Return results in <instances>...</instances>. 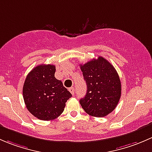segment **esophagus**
I'll list each match as a JSON object with an SVG mask.
<instances>
[{
	"label": "esophagus",
	"mask_w": 152,
	"mask_h": 152,
	"mask_svg": "<svg viewBox=\"0 0 152 152\" xmlns=\"http://www.w3.org/2000/svg\"><path fill=\"white\" fill-rule=\"evenodd\" d=\"M69 92H70V93H71L72 95L75 94V88H73V87L69 88Z\"/></svg>",
	"instance_id": "1"
}]
</instances>
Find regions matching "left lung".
<instances>
[{
    "label": "left lung",
    "instance_id": "left-lung-1",
    "mask_svg": "<svg viewBox=\"0 0 152 152\" xmlns=\"http://www.w3.org/2000/svg\"><path fill=\"white\" fill-rule=\"evenodd\" d=\"M80 66L87 85L85 97L80 99L83 109L92 116H106L121 97V84L116 70L102 56Z\"/></svg>",
    "mask_w": 152,
    "mask_h": 152
}]
</instances>
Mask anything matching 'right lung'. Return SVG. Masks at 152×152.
Listing matches in <instances>:
<instances>
[{
	"label": "right lung",
	"instance_id": "add662e5",
	"mask_svg": "<svg viewBox=\"0 0 152 152\" xmlns=\"http://www.w3.org/2000/svg\"><path fill=\"white\" fill-rule=\"evenodd\" d=\"M55 72L54 65H39L28 73L23 85L26 107L36 118L43 121L58 118L72 97L61 81L55 77Z\"/></svg>",
	"mask_w": 152,
	"mask_h": 152
}]
</instances>
